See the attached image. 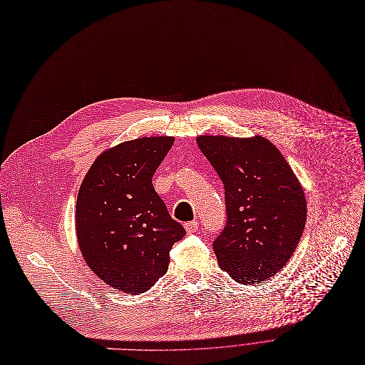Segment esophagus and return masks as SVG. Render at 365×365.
Listing matches in <instances>:
<instances>
[{"label":"esophagus","mask_w":365,"mask_h":365,"mask_svg":"<svg viewBox=\"0 0 365 365\" xmlns=\"http://www.w3.org/2000/svg\"><path fill=\"white\" fill-rule=\"evenodd\" d=\"M197 228H200V224H197V221H190V222H186L185 224V230L186 233H195V231H197Z\"/></svg>","instance_id":"34e87169"}]
</instances>
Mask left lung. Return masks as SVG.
<instances>
[{
    "label": "left lung",
    "instance_id": "8db88e82",
    "mask_svg": "<svg viewBox=\"0 0 365 365\" xmlns=\"http://www.w3.org/2000/svg\"><path fill=\"white\" fill-rule=\"evenodd\" d=\"M196 143L225 190L227 224L212 245L220 268L249 285L272 278L303 236L307 204L302 183L264 137L201 135Z\"/></svg>",
    "mask_w": 365,
    "mask_h": 365
}]
</instances>
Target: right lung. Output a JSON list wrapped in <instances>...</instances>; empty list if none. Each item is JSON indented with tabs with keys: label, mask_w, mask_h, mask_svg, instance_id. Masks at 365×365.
<instances>
[{
	"label": "right lung",
	"mask_w": 365,
	"mask_h": 365,
	"mask_svg": "<svg viewBox=\"0 0 365 365\" xmlns=\"http://www.w3.org/2000/svg\"><path fill=\"white\" fill-rule=\"evenodd\" d=\"M173 137H143L98 155L76 204V231L87 267L126 294L150 289L169 268L173 245L186 235L153 186Z\"/></svg>",
	"instance_id": "obj_1"
}]
</instances>
